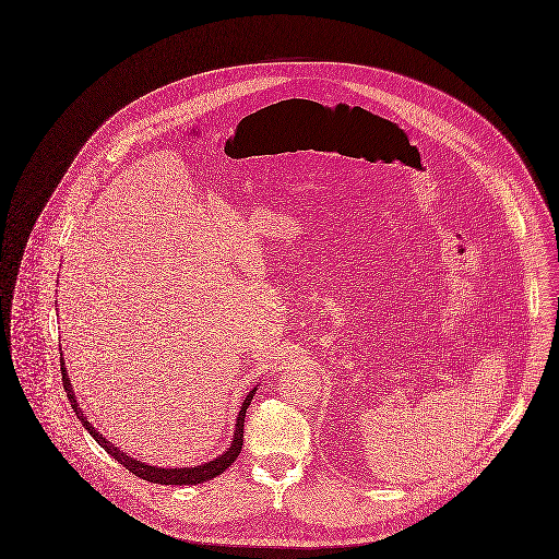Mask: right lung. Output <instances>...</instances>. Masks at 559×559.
<instances>
[{
	"label": "right lung",
	"mask_w": 559,
	"mask_h": 559,
	"mask_svg": "<svg viewBox=\"0 0 559 559\" xmlns=\"http://www.w3.org/2000/svg\"><path fill=\"white\" fill-rule=\"evenodd\" d=\"M60 371H62V384H64L67 397H69V402H71V406H73V411H75L78 419L82 421V426L91 432V437H93L99 445L104 447V449L112 455L116 462H120L127 471H131L133 475L142 477V479H146V481H153V484H166V486H190V484H203V481H207V479H212V477L223 475L224 471L235 462V457L241 453V445H243V419H246V411H248V406H250L252 395H254V391H257V389H252V391L246 395V400H243V404H241V411H239V415H237L235 430H233V435H235V437H233V443H230V447L224 451L223 455H218L216 460H212V462H207V464L194 466V468H157V466H148V464H144V462H140V460H133V457L124 455L118 447H114L108 439H104V435H99V432L93 428V424L84 417V413L80 411V406H78V400H75V395H73V389H71V382H69L67 367H64V360H62V358H60Z\"/></svg>",
	"instance_id": "obj_1"
}]
</instances>
